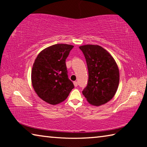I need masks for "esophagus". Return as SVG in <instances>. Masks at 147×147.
Returning <instances> with one entry per match:
<instances>
[{
	"label": "esophagus",
	"mask_w": 147,
	"mask_h": 147,
	"mask_svg": "<svg viewBox=\"0 0 147 147\" xmlns=\"http://www.w3.org/2000/svg\"><path fill=\"white\" fill-rule=\"evenodd\" d=\"M73 83H74V86H75V87H77V86H78V82H77L76 81H74Z\"/></svg>",
	"instance_id": "esophagus-1"
}]
</instances>
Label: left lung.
<instances>
[{
	"label": "left lung",
	"mask_w": 147,
	"mask_h": 147,
	"mask_svg": "<svg viewBox=\"0 0 147 147\" xmlns=\"http://www.w3.org/2000/svg\"><path fill=\"white\" fill-rule=\"evenodd\" d=\"M80 49L85 56L89 79L82 93L89 104L98 106L108 102L117 90L119 71L115 59L99 45H86Z\"/></svg>",
	"instance_id": "1"
}]
</instances>
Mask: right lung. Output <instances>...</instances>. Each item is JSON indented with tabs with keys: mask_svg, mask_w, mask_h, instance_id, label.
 Masks as SVG:
<instances>
[{
	"mask_svg": "<svg viewBox=\"0 0 147 147\" xmlns=\"http://www.w3.org/2000/svg\"><path fill=\"white\" fill-rule=\"evenodd\" d=\"M74 46L56 44L39 53L32 67L34 91L46 102L56 105L67 98L74 84L69 79L65 60Z\"/></svg>",
	"mask_w": 147,
	"mask_h": 147,
	"instance_id": "right-lung-1",
	"label": "right lung"
}]
</instances>
